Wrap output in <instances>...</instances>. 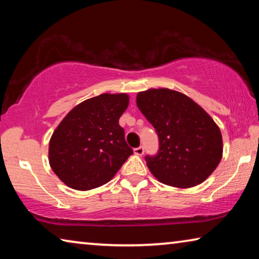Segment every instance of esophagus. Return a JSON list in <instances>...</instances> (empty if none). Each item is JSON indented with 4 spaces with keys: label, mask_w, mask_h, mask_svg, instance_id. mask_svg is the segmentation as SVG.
<instances>
[{
    "label": "esophagus",
    "mask_w": 259,
    "mask_h": 259,
    "mask_svg": "<svg viewBox=\"0 0 259 259\" xmlns=\"http://www.w3.org/2000/svg\"><path fill=\"white\" fill-rule=\"evenodd\" d=\"M134 152H135L136 155H139L140 156V155L144 154V152H145V150H144V146H139L137 148H135Z\"/></svg>",
    "instance_id": "1"
}]
</instances>
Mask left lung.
<instances>
[{
    "label": "left lung",
    "mask_w": 259,
    "mask_h": 259,
    "mask_svg": "<svg viewBox=\"0 0 259 259\" xmlns=\"http://www.w3.org/2000/svg\"><path fill=\"white\" fill-rule=\"evenodd\" d=\"M136 100L159 137L157 154L145 156L153 176L181 188L204 182L223 155L221 130L209 114L186 95L165 88L142 91Z\"/></svg>",
    "instance_id": "8db88e82"
}]
</instances>
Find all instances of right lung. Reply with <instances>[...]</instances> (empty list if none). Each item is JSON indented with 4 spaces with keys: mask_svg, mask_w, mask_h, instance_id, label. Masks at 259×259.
Returning <instances> with one entry per match:
<instances>
[{
    "mask_svg": "<svg viewBox=\"0 0 259 259\" xmlns=\"http://www.w3.org/2000/svg\"><path fill=\"white\" fill-rule=\"evenodd\" d=\"M126 94H103L69 112L51 136L49 163L68 187L88 191L108 183L133 150L119 124Z\"/></svg>",
    "mask_w": 259,
    "mask_h": 259,
    "instance_id": "1",
    "label": "right lung"
}]
</instances>
